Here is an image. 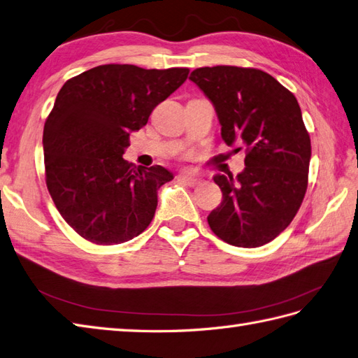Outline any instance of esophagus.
<instances>
[{
    "mask_svg": "<svg viewBox=\"0 0 358 358\" xmlns=\"http://www.w3.org/2000/svg\"><path fill=\"white\" fill-rule=\"evenodd\" d=\"M178 180L179 182H184V184H187L189 187H194V185L199 184V179L197 178L191 176V174H187V173H180L179 176H178Z\"/></svg>",
    "mask_w": 358,
    "mask_h": 358,
    "instance_id": "obj_1",
    "label": "esophagus"
}]
</instances>
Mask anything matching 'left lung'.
I'll return each instance as SVG.
<instances>
[{
  "label": "left lung",
  "instance_id": "obj_1",
  "mask_svg": "<svg viewBox=\"0 0 358 358\" xmlns=\"http://www.w3.org/2000/svg\"><path fill=\"white\" fill-rule=\"evenodd\" d=\"M189 78L213 101L224 143L246 149L237 178L214 176L223 200L208 215L209 228L232 246H263L292 223L307 191L311 143L299 103L257 68L203 66Z\"/></svg>",
  "mask_w": 358,
  "mask_h": 358
}]
</instances>
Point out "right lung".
I'll return each mask as SVG.
<instances>
[{
  "label": "right lung",
  "instance_id": "obj_1",
  "mask_svg": "<svg viewBox=\"0 0 358 358\" xmlns=\"http://www.w3.org/2000/svg\"><path fill=\"white\" fill-rule=\"evenodd\" d=\"M188 68L108 64L65 82L43 126L48 193L64 220L95 245L132 240L153 220L158 189L173 179L161 167L123 159L129 136L187 80Z\"/></svg>",
  "mask_w": 358,
  "mask_h": 358
}]
</instances>
